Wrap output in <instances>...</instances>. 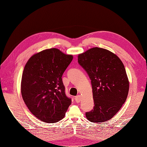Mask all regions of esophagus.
Masks as SVG:
<instances>
[{
	"label": "esophagus",
	"mask_w": 147,
	"mask_h": 147,
	"mask_svg": "<svg viewBox=\"0 0 147 147\" xmlns=\"http://www.w3.org/2000/svg\"><path fill=\"white\" fill-rule=\"evenodd\" d=\"M75 100L76 101V102H80L81 100V96L80 95H78L77 96H75Z\"/></svg>",
	"instance_id": "34e87169"
}]
</instances>
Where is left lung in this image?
I'll return each instance as SVG.
<instances>
[{
    "label": "left lung",
    "instance_id": "left-lung-1",
    "mask_svg": "<svg viewBox=\"0 0 147 147\" xmlns=\"http://www.w3.org/2000/svg\"><path fill=\"white\" fill-rule=\"evenodd\" d=\"M79 64L91 80L94 102L86 117L93 123L113 118L125 102L129 82L122 61L112 52L95 47L78 56Z\"/></svg>",
    "mask_w": 147,
    "mask_h": 147
}]
</instances>
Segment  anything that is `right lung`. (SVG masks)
<instances>
[{"label":"right lung","instance_id":"obj_1","mask_svg":"<svg viewBox=\"0 0 147 147\" xmlns=\"http://www.w3.org/2000/svg\"><path fill=\"white\" fill-rule=\"evenodd\" d=\"M73 59L57 48L31 56L22 75L21 92L26 106L42 121L54 123L63 119L72 100L66 96L62 80Z\"/></svg>","mask_w":147,"mask_h":147}]
</instances>
